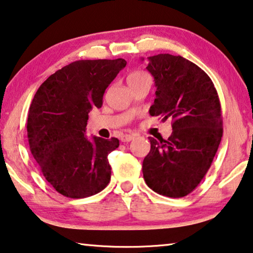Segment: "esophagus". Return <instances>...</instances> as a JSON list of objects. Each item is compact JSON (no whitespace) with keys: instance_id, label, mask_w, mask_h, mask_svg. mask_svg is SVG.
Returning a JSON list of instances; mask_svg holds the SVG:
<instances>
[{"instance_id":"esophagus-1","label":"esophagus","mask_w":253,"mask_h":253,"mask_svg":"<svg viewBox=\"0 0 253 253\" xmlns=\"http://www.w3.org/2000/svg\"><path fill=\"white\" fill-rule=\"evenodd\" d=\"M134 138H135L134 135H128V134L123 135V136L120 137V139H122V142H130L131 139H134Z\"/></svg>"}]
</instances>
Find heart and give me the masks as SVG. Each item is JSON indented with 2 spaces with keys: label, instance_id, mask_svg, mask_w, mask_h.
<instances>
[{
  "label": "heart",
  "instance_id": "1",
  "mask_svg": "<svg viewBox=\"0 0 253 253\" xmlns=\"http://www.w3.org/2000/svg\"><path fill=\"white\" fill-rule=\"evenodd\" d=\"M145 77H149V76L144 73V71L134 70V71H131V73L127 76V83H128V84H131V83L138 82V81H141V79L145 78Z\"/></svg>",
  "mask_w": 253,
  "mask_h": 253
}]
</instances>
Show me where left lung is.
<instances>
[{"mask_svg":"<svg viewBox=\"0 0 253 253\" xmlns=\"http://www.w3.org/2000/svg\"><path fill=\"white\" fill-rule=\"evenodd\" d=\"M146 69L157 87L150 115L170 118L172 133L168 139L149 137L143 176L158 194L183 198L203 179L220 144V101L208 75L183 56H150Z\"/></svg>","mask_w":253,"mask_h":253,"instance_id":"1","label":"left lung"}]
</instances>
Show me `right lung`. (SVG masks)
Here are the masks:
<instances>
[{
    "mask_svg": "<svg viewBox=\"0 0 253 253\" xmlns=\"http://www.w3.org/2000/svg\"><path fill=\"white\" fill-rule=\"evenodd\" d=\"M124 59L78 60L55 71L34 96L28 110L29 149L58 193L83 199L99 193L111 178L108 154L119 139L86 137L88 112L124 67Z\"/></svg>",
    "mask_w": 253,
    "mask_h": 253,
    "instance_id": "right-lung-1",
    "label": "right lung"
}]
</instances>
